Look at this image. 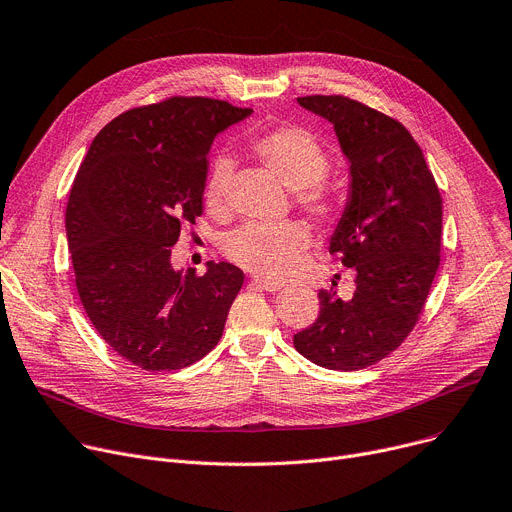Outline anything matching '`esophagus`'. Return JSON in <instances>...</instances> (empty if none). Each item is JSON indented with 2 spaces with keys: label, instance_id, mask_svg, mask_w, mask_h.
<instances>
[{
  "label": "esophagus",
  "instance_id": "obj_1",
  "mask_svg": "<svg viewBox=\"0 0 512 512\" xmlns=\"http://www.w3.org/2000/svg\"><path fill=\"white\" fill-rule=\"evenodd\" d=\"M251 286L259 288L263 292H278L282 288V284H278V282H269V280H261V278H253Z\"/></svg>",
  "mask_w": 512,
  "mask_h": 512
}]
</instances>
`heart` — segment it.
I'll return each mask as SVG.
<instances>
[{
    "mask_svg": "<svg viewBox=\"0 0 512 512\" xmlns=\"http://www.w3.org/2000/svg\"><path fill=\"white\" fill-rule=\"evenodd\" d=\"M251 150L292 191L304 212L325 218L335 210L329 189L321 183L329 158L315 135L300 127H274L253 138ZM232 170L230 156H218L212 162L203 183V203L210 212L224 208ZM309 245L311 234L300 222H249L226 236L224 253L251 274L282 280L296 269Z\"/></svg>",
    "mask_w": 512,
    "mask_h": 512,
    "instance_id": "1",
    "label": "heart"
}]
</instances>
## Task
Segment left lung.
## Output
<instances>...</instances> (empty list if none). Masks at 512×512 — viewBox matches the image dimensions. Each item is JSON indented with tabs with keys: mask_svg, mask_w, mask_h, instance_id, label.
<instances>
[{
	"mask_svg": "<svg viewBox=\"0 0 512 512\" xmlns=\"http://www.w3.org/2000/svg\"><path fill=\"white\" fill-rule=\"evenodd\" d=\"M298 105L333 125L350 170L329 251L356 271L350 298L321 290L317 321L294 348L331 370L383 360L414 329L440 263L442 199L420 146L401 123L346 96Z\"/></svg>",
	"mask_w": 512,
	"mask_h": 512,
	"instance_id": "left-lung-1",
	"label": "left lung"
}]
</instances>
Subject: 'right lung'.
<instances>
[{"mask_svg": "<svg viewBox=\"0 0 512 512\" xmlns=\"http://www.w3.org/2000/svg\"><path fill=\"white\" fill-rule=\"evenodd\" d=\"M212 98H168L100 129L65 210L76 288L100 337L150 372L179 370L222 337L245 274L208 261L195 278L170 263L181 224L203 210L214 140L251 117Z\"/></svg>", "mask_w": 512, "mask_h": 512, "instance_id": "1", "label": "right lung"}]
</instances>
